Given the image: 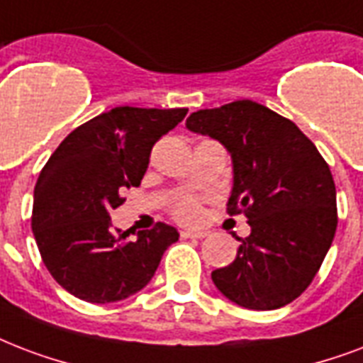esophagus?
<instances>
[{"instance_id":"obj_1","label":"esophagus","mask_w":363,"mask_h":363,"mask_svg":"<svg viewBox=\"0 0 363 363\" xmlns=\"http://www.w3.org/2000/svg\"><path fill=\"white\" fill-rule=\"evenodd\" d=\"M181 236L182 238H194V240H201V238H206V232H201V230H182Z\"/></svg>"}]
</instances>
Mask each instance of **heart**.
Masks as SVG:
<instances>
[{
  "label": "heart",
  "mask_w": 363,
  "mask_h": 363,
  "mask_svg": "<svg viewBox=\"0 0 363 363\" xmlns=\"http://www.w3.org/2000/svg\"><path fill=\"white\" fill-rule=\"evenodd\" d=\"M201 201L198 198H192V196H182L179 200H175L171 203V215L179 220V223H184V225H194L201 218Z\"/></svg>",
  "instance_id": "1"
}]
</instances>
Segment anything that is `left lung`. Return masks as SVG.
Returning <instances> with one entry per match:
<instances>
[{
	"mask_svg": "<svg viewBox=\"0 0 363 363\" xmlns=\"http://www.w3.org/2000/svg\"><path fill=\"white\" fill-rule=\"evenodd\" d=\"M186 127L226 146L234 186L226 211L251 226L236 259L213 270L226 298L251 311L281 308L311 286L337 230L329 165L291 120L253 101L190 114Z\"/></svg>",
	"mask_w": 363,
	"mask_h": 363,
	"instance_id": "left-lung-1",
	"label": "left lung"
}]
</instances>
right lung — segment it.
I'll return each instance as SVG.
<instances>
[{"instance_id": "1", "label": "right lung", "mask_w": 363, "mask_h": 363, "mask_svg": "<svg viewBox=\"0 0 363 363\" xmlns=\"http://www.w3.org/2000/svg\"><path fill=\"white\" fill-rule=\"evenodd\" d=\"M188 108L118 106L85 121L52 152L34 190L32 230L43 264L74 297L116 303L152 280L179 232L165 223L129 240L112 230L110 211L138 186L152 146Z\"/></svg>"}]
</instances>
